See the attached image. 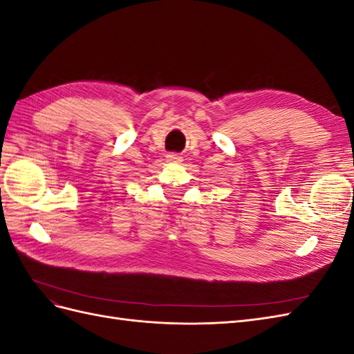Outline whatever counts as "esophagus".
Wrapping results in <instances>:
<instances>
[{
  "label": "esophagus",
  "mask_w": 354,
  "mask_h": 354,
  "mask_svg": "<svg viewBox=\"0 0 354 354\" xmlns=\"http://www.w3.org/2000/svg\"><path fill=\"white\" fill-rule=\"evenodd\" d=\"M168 158V160H169V162H181V160H183V159H181V156L180 155H176V153H171V155H168L167 156Z\"/></svg>",
  "instance_id": "34e87169"
}]
</instances>
